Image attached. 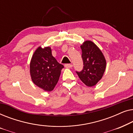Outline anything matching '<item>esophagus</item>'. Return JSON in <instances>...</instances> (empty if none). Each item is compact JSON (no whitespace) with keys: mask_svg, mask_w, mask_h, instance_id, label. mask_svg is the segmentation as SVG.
I'll use <instances>...</instances> for the list:
<instances>
[{"mask_svg":"<svg viewBox=\"0 0 133 133\" xmlns=\"http://www.w3.org/2000/svg\"><path fill=\"white\" fill-rule=\"evenodd\" d=\"M65 68H71L72 67V65L70 64V63H67V64H65Z\"/></svg>","mask_w":133,"mask_h":133,"instance_id":"1","label":"esophagus"}]
</instances>
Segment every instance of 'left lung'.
<instances>
[{"label": "left lung", "instance_id": "1", "mask_svg": "<svg viewBox=\"0 0 133 133\" xmlns=\"http://www.w3.org/2000/svg\"><path fill=\"white\" fill-rule=\"evenodd\" d=\"M83 67L77 71L80 79L88 87H93L102 79L106 68V61L100 49L91 41L81 46Z\"/></svg>", "mask_w": 133, "mask_h": 133}]
</instances>
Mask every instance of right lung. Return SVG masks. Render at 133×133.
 <instances>
[{
    "instance_id": "obj_1",
    "label": "right lung",
    "mask_w": 133,
    "mask_h": 133,
    "mask_svg": "<svg viewBox=\"0 0 133 133\" xmlns=\"http://www.w3.org/2000/svg\"><path fill=\"white\" fill-rule=\"evenodd\" d=\"M63 65L52 56L50 47H39L30 62V74L34 84L47 91H51L59 81Z\"/></svg>"
}]
</instances>
